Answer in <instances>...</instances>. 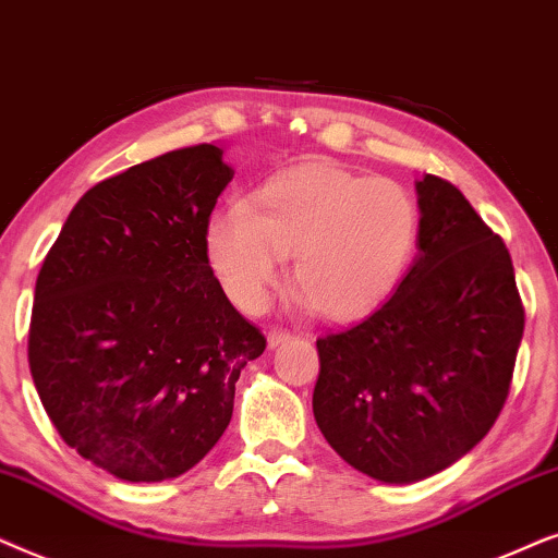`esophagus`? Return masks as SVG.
<instances>
[{
	"mask_svg": "<svg viewBox=\"0 0 558 558\" xmlns=\"http://www.w3.org/2000/svg\"><path fill=\"white\" fill-rule=\"evenodd\" d=\"M291 339H293L291 331H286V329H272L270 333H267V347L275 349V347L286 344V341H291Z\"/></svg>",
	"mask_w": 558,
	"mask_h": 558,
	"instance_id": "1",
	"label": "esophagus"
}]
</instances>
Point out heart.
<instances>
[{"instance_id":"obj_1","label":"heart","mask_w":558,"mask_h":558,"mask_svg":"<svg viewBox=\"0 0 558 558\" xmlns=\"http://www.w3.org/2000/svg\"><path fill=\"white\" fill-rule=\"evenodd\" d=\"M418 236L421 209L403 185L311 160L214 214L206 257L229 299L257 311L293 252L295 303L347 322L396 291Z\"/></svg>"}]
</instances>
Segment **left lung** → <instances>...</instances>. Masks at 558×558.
<instances>
[{
	"label": "left lung",
	"instance_id": "left-lung-1",
	"mask_svg": "<svg viewBox=\"0 0 558 558\" xmlns=\"http://www.w3.org/2000/svg\"><path fill=\"white\" fill-rule=\"evenodd\" d=\"M418 255L365 322L316 339L314 418L329 447L385 485H413L485 439L510 390L523 306L510 252L464 193L415 181Z\"/></svg>",
	"mask_w": 558,
	"mask_h": 558
}]
</instances>
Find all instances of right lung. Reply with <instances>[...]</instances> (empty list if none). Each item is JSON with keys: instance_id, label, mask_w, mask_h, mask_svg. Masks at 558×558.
Masks as SVG:
<instances>
[{"instance_id": "right-lung-1", "label": "right lung", "mask_w": 558, "mask_h": 558, "mask_svg": "<svg viewBox=\"0 0 558 558\" xmlns=\"http://www.w3.org/2000/svg\"><path fill=\"white\" fill-rule=\"evenodd\" d=\"M234 178L191 145L88 189L35 283L29 373L61 439L124 482L181 477L232 421L265 337L221 291L206 225Z\"/></svg>"}]
</instances>
